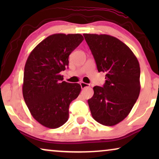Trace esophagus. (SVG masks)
Wrapping results in <instances>:
<instances>
[{
  "mask_svg": "<svg viewBox=\"0 0 159 159\" xmlns=\"http://www.w3.org/2000/svg\"><path fill=\"white\" fill-rule=\"evenodd\" d=\"M80 86H81L82 89H84L86 88H90V84L88 83H85V82H80Z\"/></svg>",
  "mask_w": 159,
  "mask_h": 159,
  "instance_id": "obj_1",
  "label": "esophagus"
}]
</instances>
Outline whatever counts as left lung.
Returning a JSON list of instances; mask_svg holds the SVG:
<instances>
[{
	"instance_id": "left-lung-1",
	"label": "left lung",
	"mask_w": 159,
	"mask_h": 159,
	"mask_svg": "<svg viewBox=\"0 0 159 159\" xmlns=\"http://www.w3.org/2000/svg\"><path fill=\"white\" fill-rule=\"evenodd\" d=\"M96 63L98 71L106 72L103 87L95 86L88 100L93 118L114 126L128 116L140 91V64L129 47L108 34H83Z\"/></svg>"
}]
</instances>
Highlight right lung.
Here are the masks:
<instances>
[{
    "label": "right lung",
    "instance_id": "right-lung-1",
    "mask_svg": "<svg viewBox=\"0 0 159 159\" xmlns=\"http://www.w3.org/2000/svg\"><path fill=\"white\" fill-rule=\"evenodd\" d=\"M84 40L80 34H54L30 53L25 66L23 97L33 118L56 129L69 119V107L81 91L78 83L63 81L60 75L69 65V56Z\"/></svg>",
    "mask_w": 159,
    "mask_h": 159
}]
</instances>
